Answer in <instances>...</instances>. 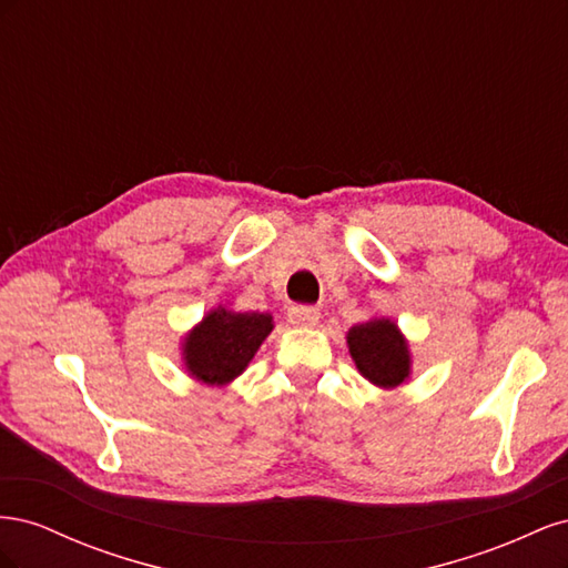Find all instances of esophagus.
Returning a JSON list of instances; mask_svg holds the SVG:
<instances>
[{"instance_id":"obj_1","label":"esophagus","mask_w":568,"mask_h":568,"mask_svg":"<svg viewBox=\"0 0 568 568\" xmlns=\"http://www.w3.org/2000/svg\"><path fill=\"white\" fill-rule=\"evenodd\" d=\"M322 313L317 307H305V305H296L288 311V322L296 326H315L320 322Z\"/></svg>"}]
</instances>
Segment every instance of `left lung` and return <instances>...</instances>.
I'll return each instance as SVG.
<instances>
[{"instance_id": "1", "label": "left lung", "mask_w": 568, "mask_h": 568, "mask_svg": "<svg viewBox=\"0 0 568 568\" xmlns=\"http://www.w3.org/2000/svg\"><path fill=\"white\" fill-rule=\"evenodd\" d=\"M346 343L357 372L376 388H398L412 376L409 343L390 317H369L351 326Z\"/></svg>"}]
</instances>
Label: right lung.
Returning a JSON list of instances; mask_svg holds the SVG:
<instances>
[{"label":"right lung","instance_id":"add662e5","mask_svg":"<svg viewBox=\"0 0 568 568\" xmlns=\"http://www.w3.org/2000/svg\"><path fill=\"white\" fill-rule=\"evenodd\" d=\"M272 329L270 313H239L230 305H215L184 334L182 365L203 386H230L246 372Z\"/></svg>","mask_w":568,"mask_h":568}]
</instances>
